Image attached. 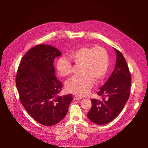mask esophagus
<instances>
[{
  "label": "esophagus",
  "mask_w": 148,
  "mask_h": 148,
  "mask_svg": "<svg viewBox=\"0 0 148 148\" xmlns=\"http://www.w3.org/2000/svg\"><path fill=\"white\" fill-rule=\"evenodd\" d=\"M82 99V98L81 97H78V96H77V95H75V96L74 97V98H73V99H74V101L78 100V99Z\"/></svg>",
  "instance_id": "obj_1"
}]
</instances>
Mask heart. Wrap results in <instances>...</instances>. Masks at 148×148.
Masks as SVG:
<instances>
[{
  "label": "heart",
  "mask_w": 148,
  "mask_h": 148,
  "mask_svg": "<svg viewBox=\"0 0 148 148\" xmlns=\"http://www.w3.org/2000/svg\"><path fill=\"white\" fill-rule=\"evenodd\" d=\"M70 57L76 66H81L78 76L67 81V90L81 96L87 95L94 81L99 82L106 76L110 67L109 55L105 48L97 46L94 47L83 46L70 54ZM56 68L59 75L67 77L72 74L71 62L65 57H61L57 61Z\"/></svg>",
  "instance_id": "1"
}]
</instances>
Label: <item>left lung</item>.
Listing matches in <instances>:
<instances>
[{
    "label": "left lung",
    "instance_id": "8db88e82",
    "mask_svg": "<svg viewBox=\"0 0 148 148\" xmlns=\"http://www.w3.org/2000/svg\"><path fill=\"white\" fill-rule=\"evenodd\" d=\"M115 69L97 95L101 99H91L92 107L87 114L89 119L97 125H105L114 120L128 101L131 92V76L127 62L119 50Z\"/></svg>",
    "mask_w": 148,
    "mask_h": 148
}]
</instances>
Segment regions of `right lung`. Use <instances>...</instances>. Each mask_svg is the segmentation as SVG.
<instances>
[{
	"instance_id": "add662e5",
	"label": "right lung",
	"mask_w": 148,
	"mask_h": 148,
	"mask_svg": "<svg viewBox=\"0 0 148 148\" xmlns=\"http://www.w3.org/2000/svg\"><path fill=\"white\" fill-rule=\"evenodd\" d=\"M61 55L53 46L37 45L22 57L16 77L21 103L35 121L46 126L64 118L73 99L71 94L58 95L62 84L55 75L53 62Z\"/></svg>"
}]
</instances>
